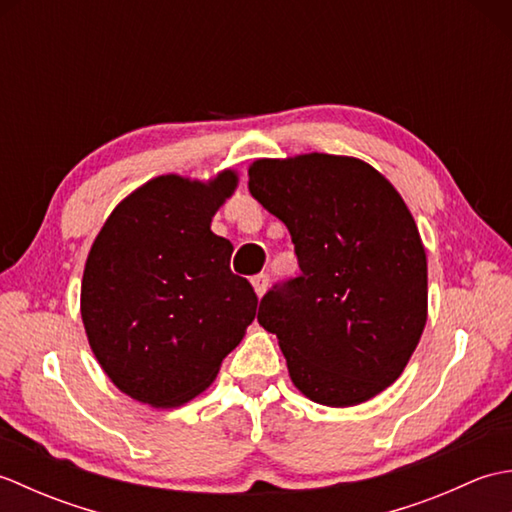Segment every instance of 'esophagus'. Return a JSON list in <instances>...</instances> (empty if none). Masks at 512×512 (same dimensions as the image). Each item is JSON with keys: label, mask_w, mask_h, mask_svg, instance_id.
<instances>
[{"label": "esophagus", "mask_w": 512, "mask_h": 512, "mask_svg": "<svg viewBox=\"0 0 512 512\" xmlns=\"http://www.w3.org/2000/svg\"><path fill=\"white\" fill-rule=\"evenodd\" d=\"M250 284H253L255 292H257V297H264V292H266V288H268V275L259 273V275H255L253 279H250Z\"/></svg>", "instance_id": "esophagus-1"}]
</instances>
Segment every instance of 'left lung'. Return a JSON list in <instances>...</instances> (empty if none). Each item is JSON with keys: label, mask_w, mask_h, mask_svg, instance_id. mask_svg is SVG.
Listing matches in <instances>:
<instances>
[{"label": "left lung", "mask_w": 512, "mask_h": 512, "mask_svg": "<svg viewBox=\"0 0 512 512\" xmlns=\"http://www.w3.org/2000/svg\"><path fill=\"white\" fill-rule=\"evenodd\" d=\"M248 189L288 226L301 275L268 290L257 321L277 334L303 396L352 407L407 367L427 323V255L405 200L350 156L262 158Z\"/></svg>", "instance_id": "obj_1"}]
</instances>
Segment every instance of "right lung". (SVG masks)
Segmentation results:
<instances>
[{
  "label": "right lung",
  "instance_id": "add662e5",
  "mask_svg": "<svg viewBox=\"0 0 512 512\" xmlns=\"http://www.w3.org/2000/svg\"><path fill=\"white\" fill-rule=\"evenodd\" d=\"M237 173L158 176L116 206L81 281L96 361L138 402L171 409L209 387L255 319L257 295L231 273L233 244L211 231Z\"/></svg>",
  "mask_w": 512,
  "mask_h": 512
}]
</instances>
